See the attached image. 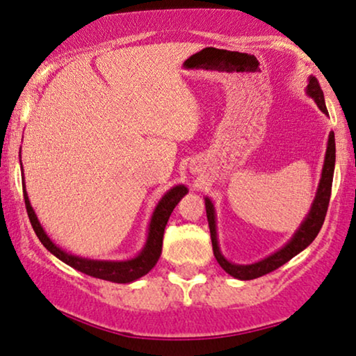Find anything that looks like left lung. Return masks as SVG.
I'll return each instance as SVG.
<instances>
[{"instance_id":"left-lung-1","label":"left lung","mask_w":356,"mask_h":356,"mask_svg":"<svg viewBox=\"0 0 356 356\" xmlns=\"http://www.w3.org/2000/svg\"><path fill=\"white\" fill-rule=\"evenodd\" d=\"M307 93L314 99V103L318 104V108L327 116V108L324 103V95L323 90L319 87V82L316 77L308 79V87ZM334 166H335V138L334 132L329 134L327 140V149H326V158H324V166L321 172V180H319L316 197L312 204V209L307 214V218L303 219V222L300 224L297 232L293 234V237L284 245L282 248L277 250L276 253L269 254L268 258L261 259V261L253 263V264H234L227 261L224 258L218 245V234H216V214H214V207L211 200L204 198V207H207V218L209 224V232H211V243H213V252L214 258L218 259V263L221 264V268L230 276L240 280H250L261 277L264 274L274 271L292 259L295 254L303 252L309 243L316 238L319 230L323 227L324 218H326L329 200H330V190H332V177H334Z\"/></svg>"}]
</instances>
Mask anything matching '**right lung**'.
I'll use <instances>...</instances> for the list:
<instances>
[{
	"instance_id": "right-lung-1",
	"label": "right lung",
	"mask_w": 356,
	"mask_h": 356,
	"mask_svg": "<svg viewBox=\"0 0 356 356\" xmlns=\"http://www.w3.org/2000/svg\"><path fill=\"white\" fill-rule=\"evenodd\" d=\"M24 188V200H26V208L30 219V224L40 238V242L43 243V247L51 252L54 257L61 259L69 266L77 269V271L87 274V276L109 280V282H118V284H129L134 280L140 279L145 274H148L154 268V264L161 257V248H163V235L164 227H166L168 219L171 216L172 209L176 208V204L180 202V198L188 192L187 187L184 185H176L169 192L164 193V197L159 200V203L154 208L152 221L148 226V237L147 243L142 248L137 257L132 259H126V261H103V259H88L82 257H76L64 252L51 242V238L48 237L44 232L42 224H40L37 214H35L32 204L29 202L27 192H26V184H22Z\"/></svg>"
}]
</instances>
